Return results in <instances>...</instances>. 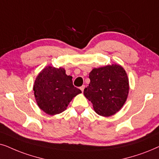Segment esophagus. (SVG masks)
<instances>
[{"label":"esophagus","instance_id":"34e87169","mask_svg":"<svg viewBox=\"0 0 159 159\" xmlns=\"http://www.w3.org/2000/svg\"><path fill=\"white\" fill-rule=\"evenodd\" d=\"M84 89H85V86H84V85H83V86H81V87H80V89L81 90V92H84Z\"/></svg>","mask_w":159,"mask_h":159}]
</instances>
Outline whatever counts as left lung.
<instances>
[{
    "mask_svg": "<svg viewBox=\"0 0 159 159\" xmlns=\"http://www.w3.org/2000/svg\"><path fill=\"white\" fill-rule=\"evenodd\" d=\"M90 83L84 94L92 103L99 116L109 117L121 109L127 99L129 83L127 73L117 64L94 68L90 72Z\"/></svg>",
    "mask_w": 159,
    "mask_h": 159,
    "instance_id": "1",
    "label": "left lung"
}]
</instances>
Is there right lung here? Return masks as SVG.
Wrapping results in <instances>:
<instances>
[{
	"mask_svg": "<svg viewBox=\"0 0 159 159\" xmlns=\"http://www.w3.org/2000/svg\"><path fill=\"white\" fill-rule=\"evenodd\" d=\"M73 77L62 67L46 66L38 74L33 85L34 95L39 108L50 116L62 113L81 91L75 87Z\"/></svg>",
	"mask_w": 159,
	"mask_h": 159,
	"instance_id": "add662e5",
	"label": "right lung"
}]
</instances>
